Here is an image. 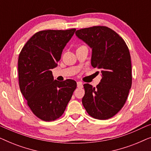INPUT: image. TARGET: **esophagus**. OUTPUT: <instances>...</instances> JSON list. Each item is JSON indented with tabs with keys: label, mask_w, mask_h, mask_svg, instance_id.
Listing matches in <instances>:
<instances>
[{
	"label": "esophagus",
	"mask_w": 151,
	"mask_h": 151,
	"mask_svg": "<svg viewBox=\"0 0 151 151\" xmlns=\"http://www.w3.org/2000/svg\"><path fill=\"white\" fill-rule=\"evenodd\" d=\"M77 86L78 88H82L83 87V84L81 82H77Z\"/></svg>",
	"instance_id": "34e87169"
}]
</instances>
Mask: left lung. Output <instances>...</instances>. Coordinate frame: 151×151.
Segmentation results:
<instances>
[{
	"label": "left lung",
	"instance_id": "left-lung-1",
	"mask_svg": "<svg viewBox=\"0 0 151 151\" xmlns=\"http://www.w3.org/2000/svg\"><path fill=\"white\" fill-rule=\"evenodd\" d=\"M76 36L92 49L91 65L100 69L96 88L84 84L82 104L88 115L107 119L124 105L132 84L131 55L124 40L111 29L94 26L76 31Z\"/></svg>",
	"mask_w": 151,
	"mask_h": 151
}]
</instances>
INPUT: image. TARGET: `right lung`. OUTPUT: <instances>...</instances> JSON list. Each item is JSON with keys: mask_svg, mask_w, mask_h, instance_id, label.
<instances>
[{"mask_svg": "<svg viewBox=\"0 0 151 151\" xmlns=\"http://www.w3.org/2000/svg\"><path fill=\"white\" fill-rule=\"evenodd\" d=\"M76 29L45 30L35 34L19 54L18 80L20 91L33 113L42 120L53 121L65 112L76 82L53 79L52 71L58 66L63 49Z\"/></svg>", "mask_w": 151, "mask_h": 151, "instance_id": "add662e5", "label": "right lung"}]
</instances>
